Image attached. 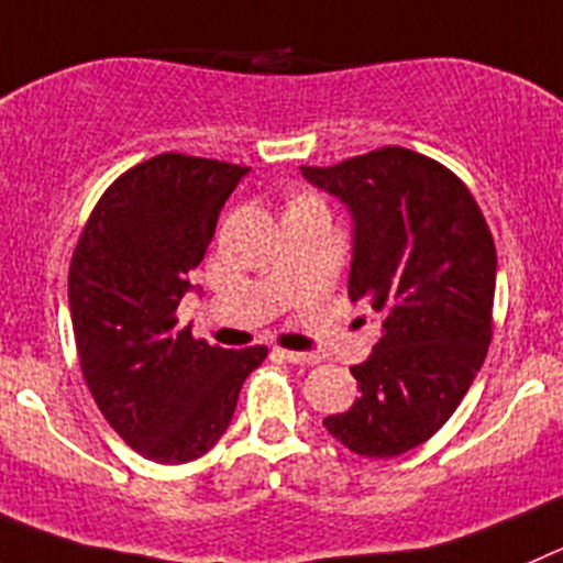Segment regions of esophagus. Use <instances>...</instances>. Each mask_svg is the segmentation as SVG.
Masks as SVG:
<instances>
[{"label": "esophagus", "mask_w": 563, "mask_h": 563, "mask_svg": "<svg viewBox=\"0 0 563 563\" xmlns=\"http://www.w3.org/2000/svg\"><path fill=\"white\" fill-rule=\"evenodd\" d=\"M276 353L285 358V362H290V365H318V356H314V353H307V351H276Z\"/></svg>", "instance_id": "obj_1"}]
</instances>
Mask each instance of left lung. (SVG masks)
<instances>
[{
	"mask_svg": "<svg viewBox=\"0 0 563 563\" xmlns=\"http://www.w3.org/2000/svg\"><path fill=\"white\" fill-rule=\"evenodd\" d=\"M301 174L345 205L347 296L382 318V340L351 367L358 398L323 426L358 456H400L445 426L484 365L497 278L489 227L459 176L409 148Z\"/></svg>",
	"mask_w": 563,
	"mask_h": 563,
	"instance_id": "left-lung-1",
	"label": "left lung"
}]
</instances>
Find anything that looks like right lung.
Instances as JSON below:
<instances>
[{"label":"right lung","instance_id":"1","mask_svg":"<svg viewBox=\"0 0 563 563\" xmlns=\"http://www.w3.org/2000/svg\"><path fill=\"white\" fill-rule=\"evenodd\" d=\"M243 165L159 154L118 176L74 251L68 307L79 365L101 415L126 445L159 464L205 456L227 433L238 395L267 356L176 329L190 271Z\"/></svg>","mask_w":563,"mask_h":563}]
</instances>
